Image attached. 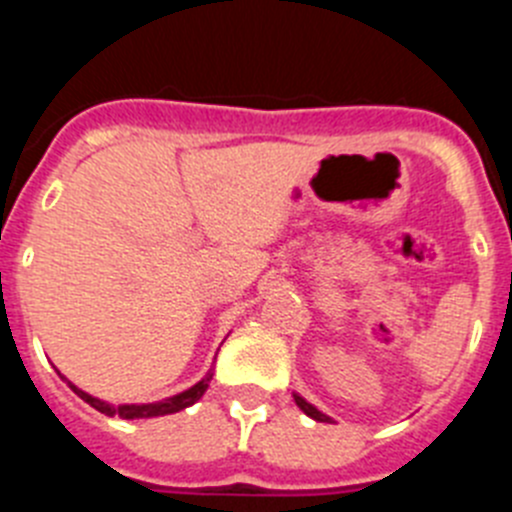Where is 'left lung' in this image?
<instances>
[{
    "label": "left lung",
    "mask_w": 512,
    "mask_h": 512,
    "mask_svg": "<svg viewBox=\"0 0 512 512\" xmlns=\"http://www.w3.org/2000/svg\"><path fill=\"white\" fill-rule=\"evenodd\" d=\"M292 397H295L297 408H300L302 413L307 415V418L318 420V423H333V418H328V415H325V413H320V410L315 408V405H310V402H307L302 395H297V392H292Z\"/></svg>",
    "instance_id": "obj_1"
}]
</instances>
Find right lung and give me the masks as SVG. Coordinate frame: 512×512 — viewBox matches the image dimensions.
Segmentation results:
<instances>
[{
    "instance_id": "add662e5",
    "label": "right lung",
    "mask_w": 512,
    "mask_h": 512,
    "mask_svg": "<svg viewBox=\"0 0 512 512\" xmlns=\"http://www.w3.org/2000/svg\"><path fill=\"white\" fill-rule=\"evenodd\" d=\"M61 379L66 384H69L71 390L76 392V395L81 397L84 402H89L94 410H99V413L110 415V418H125V420H135V418H158V415H171V413H179V410L189 408V405H194V402L200 400L202 395L207 392V387H210V379H212V369H207L205 377L200 379L197 384H192L189 390L179 392V395L174 397H166V400H158V402H146V405H112V402H104L99 400V397H92L89 392L79 390L74 382H69V379L63 377Z\"/></svg>"
}]
</instances>
